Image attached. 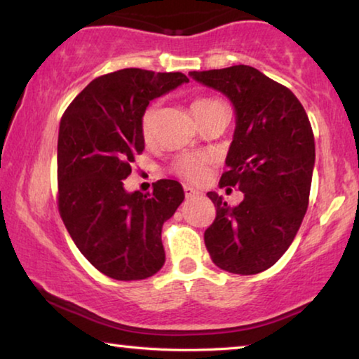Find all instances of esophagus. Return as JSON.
<instances>
[{
    "label": "esophagus",
    "mask_w": 359,
    "mask_h": 359,
    "mask_svg": "<svg viewBox=\"0 0 359 359\" xmlns=\"http://www.w3.org/2000/svg\"><path fill=\"white\" fill-rule=\"evenodd\" d=\"M201 194V192H198L197 189H194V187L192 186H184V196H186V198H192V197H196V196H198Z\"/></svg>",
    "instance_id": "esophagus-1"
}]
</instances>
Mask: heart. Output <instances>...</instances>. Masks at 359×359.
<instances>
[{
    "label": "heart",
    "instance_id": "b5f03b06",
    "mask_svg": "<svg viewBox=\"0 0 359 359\" xmlns=\"http://www.w3.org/2000/svg\"><path fill=\"white\" fill-rule=\"evenodd\" d=\"M215 104H219L217 99H210V97H202V99H196L194 102L191 104V110L192 114L196 115L201 112V110L215 106ZM156 115H157V106H149L144 114H142L141 118V130H142V136L146 140H151L154 135V125H156ZM176 173H178L181 178H184L187 181H192V183H197V181H202L203 176L207 173V161L202 156H184L178 158V162L175 165Z\"/></svg>",
    "mask_w": 359,
    "mask_h": 359
}]
</instances>
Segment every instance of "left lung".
Returning <instances> with one entry per match:
<instances>
[{
	"label": "left lung",
	"mask_w": 359,
	"mask_h": 359,
	"mask_svg": "<svg viewBox=\"0 0 359 359\" xmlns=\"http://www.w3.org/2000/svg\"><path fill=\"white\" fill-rule=\"evenodd\" d=\"M189 76L233 104L236 128L219 184L244 192L236 207L208 192L217 218L205 247L224 271L262 273L289 249L306 213L316 157L310 120L289 88L249 65Z\"/></svg>",
	"instance_id": "obj_1"
}]
</instances>
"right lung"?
<instances>
[{
  "label": "right lung",
  "instance_id": "obj_1",
  "mask_svg": "<svg viewBox=\"0 0 359 359\" xmlns=\"http://www.w3.org/2000/svg\"><path fill=\"white\" fill-rule=\"evenodd\" d=\"M187 81L180 72H112L93 80L60 118V217L86 260L112 279L151 278L165 263L162 226L184 201L183 186L161 180L142 194L126 192L123 180L144 151L149 102Z\"/></svg>",
  "mask_w": 359,
  "mask_h": 359
}]
</instances>
